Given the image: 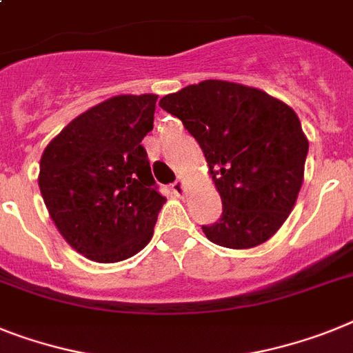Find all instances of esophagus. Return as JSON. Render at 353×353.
<instances>
[{"label":"esophagus","instance_id":"34e87169","mask_svg":"<svg viewBox=\"0 0 353 353\" xmlns=\"http://www.w3.org/2000/svg\"><path fill=\"white\" fill-rule=\"evenodd\" d=\"M172 192H174V195H177V197H181V195L185 194V183H183L181 179H177V181L172 185Z\"/></svg>","mask_w":353,"mask_h":353}]
</instances>
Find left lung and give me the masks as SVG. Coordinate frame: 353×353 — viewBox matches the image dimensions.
Listing matches in <instances>:
<instances>
[{"label": "left lung", "mask_w": 353, "mask_h": 353, "mask_svg": "<svg viewBox=\"0 0 353 353\" xmlns=\"http://www.w3.org/2000/svg\"><path fill=\"white\" fill-rule=\"evenodd\" d=\"M183 121L208 161L222 215L203 226L213 244L250 250L280 230L303 183L309 140L300 118L265 91L203 81L159 100Z\"/></svg>", "instance_id": "1"}]
</instances>
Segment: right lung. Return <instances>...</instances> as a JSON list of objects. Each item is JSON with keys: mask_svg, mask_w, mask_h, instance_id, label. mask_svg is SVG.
Segmentation results:
<instances>
[{"mask_svg": "<svg viewBox=\"0 0 353 353\" xmlns=\"http://www.w3.org/2000/svg\"><path fill=\"white\" fill-rule=\"evenodd\" d=\"M158 94H118L71 120L41 156L39 188L64 241L93 262L131 259L167 199L141 140Z\"/></svg>", "mask_w": 353, "mask_h": 353, "instance_id": "obj_1", "label": "right lung"}]
</instances>
